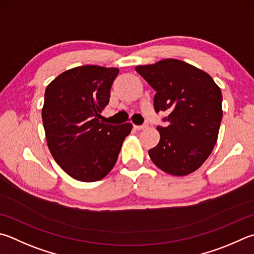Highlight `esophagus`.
Listing matches in <instances>:
<instances>
[{
	"label": "esophagus",
	"instance_id": "34e87169",
	"mask_svg": "<svg viewBox=\"0 0 254 254\" xmlns=\"http://www.w3.org/2000/svg\"><path fill=\"white\" fill-rule=\"evenodd\" d=\"M135 130H144V128L147 127V124H142V126H133Z\"/></svg>",
	"mask_w": 254,
	"mask_h": 254
}]
</instances>
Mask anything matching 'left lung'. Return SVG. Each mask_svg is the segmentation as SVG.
<instances>
[{
  "instance_id": "left-lung-1",
  "label": "left lung",
  "mask_w": 254,
  "mask_h": 254,
  "mask_svg": "<svg viewBox=\"0 0 254 254\" xmlns=\"http://www.w3.org/2000/svg\"><path fill=\"white\" fill-rule=\"evenodd\" d=\"M155 91L154 110L167 112L158 126L160 142L149 155L172 175H187L209 158L222 120V93L213 79L180 60L167 59L135 67Z\"/></svg>"
}]
</instances>
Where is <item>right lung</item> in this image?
<instances>
[{
  "mask_svg": "<svg viewBox=\"0 0 254 254\" xmlns=\"http://www.w3.org/2000/svg\"><path fill=\"white\" fill-rule=\"evenodd\" d=\"M118 74L117 67L77 66L61 73L45 90L42 120L48 146L77 181L103 179L132 130L131 123L113 126L99 120Z\"/></svg>",
  "mask_w": 254,
  "mask_h": 254,
  "instance_id": "obj_1",
  "label": "right lung"
}]
</instances>
